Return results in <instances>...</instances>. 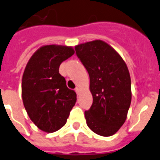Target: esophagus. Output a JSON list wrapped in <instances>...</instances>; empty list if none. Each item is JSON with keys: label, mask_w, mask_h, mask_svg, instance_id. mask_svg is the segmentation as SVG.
<instances>
[{"label": "esophagus", "mask_w": 160, "mask_h": 160, "mask_svg": "<svg viewBox=\"0 0 160 160\" xmlns=\"http://www.w3.org/2000/svg\"><path fill=\"white\" fill-rule=\"evenodd\" d=\"M75 90H76V93H77V94H80V88H79V87H76V89H75Z\"/></svg>", "instance_id": "34e87169"}]
</instances>
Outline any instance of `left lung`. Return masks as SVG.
Wrapping results in <instances>:
<instances>
[{
	"label": "left lung",
	"instance_id": "left-lung-1",
	"mask_svg": "<svg viewBox=\"0 0 160 160\" xmlns=\"http://www.w3.org/2000/svg\"><path fill=\"white\" fill-rule=\"evenodd\" d=\"M88 71L92 95L84 112L88 127L100 136H112L123 125L131 104V78L125 62L105 41H89L75 47Z\"/></svg>",
	"mask_w": 160,
	"mask_h": 160
}]
</instances>
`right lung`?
<instances>
[{
  "instance_id": "right-lung-1",
  "label": "right lung",
  "mask_w": 160,
  "mask_h": 160,
  "mask_svg": "<svg viewBox=\"0 0 160 160\" xmlns=\"http://www.w3.org/2000/svg\"><path fill=\"white\" fill-rule=\"evenodd\" d=\"M75 50L72 46L43 45L27 64L22 79V98L28 116L37 128L53 132L63 127L76 102L67 87L59 66Z\"/></svg>"
}]
</instances>
